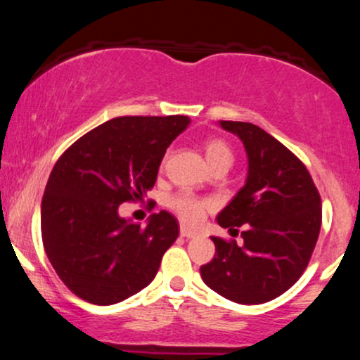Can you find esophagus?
<instances>
[{
  "label": "esophagus",
  "instance_id": "1",
  "mask_svg": "<svg viewBox=\"0 0 360 360\" xmlns=\"http://www.w3.org/2000/svg\"><path fill=\"white\" fill-rule=\"evenodd\" d=\"M181 237L194 238V237H198V233L194 232V230H189L188 226H181Z\"/></svg>",
  "mask_w": 360,
  "mask_h": 360
}]
</instances>
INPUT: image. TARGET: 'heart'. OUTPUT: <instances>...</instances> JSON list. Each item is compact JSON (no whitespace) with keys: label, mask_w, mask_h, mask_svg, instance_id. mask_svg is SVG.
Listing matches in <instances>:
<instances>
[{"label":"heart","mask_w":360,"mask_h":360,"mask_svg":"<svg viewBox=\"0 0 360 360\" xmlns=\"http://www.w3.org/2000/svg\"><path fill=\"white\" fill-rule=\"evenodd\" d=\"M206 162L210 167L217 166H232L233 162V152L229 147V143L221 139H208L203 146ZM169 206L177 213L181 220L189 223V225H196L203 220L206 210L212 208V201L201 200V198L194 196L191 193H179L174 198H171Z\"/></svg>","instance_id":"1"}]
</instances>
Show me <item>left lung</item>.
Returning <instances> with one entry per match:
<instances>
[{
  "label": "left lung",
  "instance_id": "obj_1",
  "mask_svg": "<svg viewBox=\"0 0 360 360\" xmlns=\"http://www.w3.org/2000/svg\"><path fill=\"white\" fill-rule=\"evenodd\" d=\"M220 127L242 140L249 169L217 221L233 232L243 226V243L212 237L214 257L201 278L235 303H267L307 269L321 226L320 194L304 164L262 128L223 120Z\"/></svg>",
  "mask_w": 360,
  "mask_h": 360
}]
</instances>
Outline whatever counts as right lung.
Here are the masks:
<instances>
[{"instance_id":"1","label":"right lung","mask_w":360,"mask_h":360,"mask_svg":"<svg viewBox=\"0 0 360 360\" xmlns=\"http://www.w3.org/2000/svg\"><path fill=\"white\" fill-rule=\"evenodd\" d=\"M191 120L118 117L88 131L59 157L40 210L44 249L57 276L93 304L120 303L148 286L179 235L171 213L147 226L122 218L118 206L155 184L167 147Z\"/></svg>"}]
</instances>
